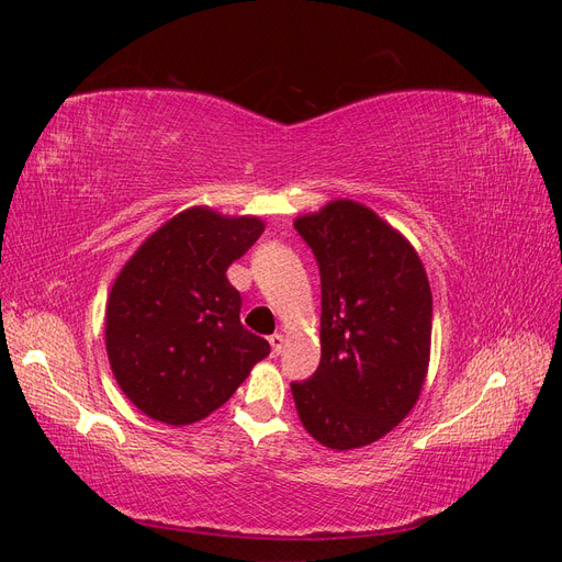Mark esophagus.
Instances as JSON below:
<instances>
[{
  "label": "esophagus",
  "instance_id": "esophagus-1",
  "mask_svg": "<svg viewBox=\"0 0 562 562\" xmlns=\"http://www.w3.org/2000/svg\"><path fill=\"white\" fill-rule=\"evenodd\" d=\"M269 345H271V353L274 356H279L281 353V349H283V335L281 333H274L269 337Z\"/></svg>",
  "mask_w": 562,
  "mask_h": 562
}]
</instances>
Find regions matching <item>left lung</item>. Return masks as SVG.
<instances>
[{"label": "left lung", "mask_w": 562, "mask_h": 562, "mask_svg": "<svg viewBox=\"0 0 562 562\" xmlns=\"http://www.w3.org/2000/svg\"><path fill=\"white\" fill-rule=\"evenodd\" d=\"M321 274V363L293 382L321 446L375 443L413 411L429 370L431 288L415 248L363 203L330 201L295 220Z\"/></svg>", "instance_id": "8db88e82"}]
</instances>
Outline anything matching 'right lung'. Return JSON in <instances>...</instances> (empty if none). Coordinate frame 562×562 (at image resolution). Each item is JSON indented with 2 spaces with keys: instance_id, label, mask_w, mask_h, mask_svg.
Segmentation results:
<instances>
[{
  "instance_id": "1",
  "label": "right lung",
  "mask_w": 562,
  "mask_h": 562,
  "mask_svg": "<svg viewBox=\"0 0 562 562\" xmlns=\"http://www.w3.org/2000/svg\"><path fill=\"white\" fill-rule=\"evenodd\" d=\"M260 217L206 206L178 213L119 271L105 312L116 384L147 417L180 427L227 403L269 342L241 326L234 260L260 239Z\"/></svg>"
}]
</instances>
